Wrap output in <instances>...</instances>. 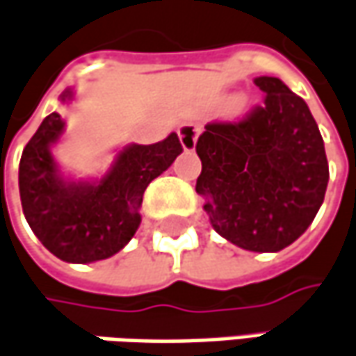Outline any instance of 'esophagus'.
Wrapping results in <instances>:
<instances>
[{
  "label": "esophagus",
  "mask_w": 356,
  "mask_h": 356,
  "mask_svg": "<svg viewBox=\"0 0 356 356\" xmlns=\"http://www.w3.org/2000/svg\"><path fill=\"white\" fill-rule=\"evenodd\" d=\"M201 133V127L195 125V123H183L179 127V139H181V145L185 151H193L197 145V137Z\"/></svg>",
  "instance_id": "1"
}]
</instances>
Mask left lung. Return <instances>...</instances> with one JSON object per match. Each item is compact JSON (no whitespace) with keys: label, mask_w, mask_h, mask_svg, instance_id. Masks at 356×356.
Returning a JSON list of instances; mask_svg holds the SVG:
<instances>
[{"label":"left lung","mask_w":356,"mask_h":356,"mask_svg":"<svg viewBox=\"0 0 356 356\" xmlns=\"http://www.w3.org/2000/svg\"><path fill=\"white\" fill-rule=\"evenodd\" d=\"M267 93L235 123H207L197 139L213 229L241 249L277 253L297 241L323 205L329 163L307 103L279 77H255Z\"/></svg>","instance_id":"obj_1"}]
</instances>
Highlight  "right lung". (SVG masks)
Listing matches in <instances>:
<instances>
[{"mask_svg": "<svg viewBox=\"0 0 356 356\" xmlns=\"http://www.w3.org/2000/svg\"><path fill=\"white\" fill-rule=\"evenodd\" d=\"M73 89L59 101L70 103ZM59 113L43 119L19 161V197L27 223L43 247L67 263H93L119 253L141 223L143 193L183 151L177 133L153 145H125L97 181L61 175L54 145L63 135Z\"/></svg>", "mask_w": 356, "mask_h": 356, "instance_id": "obj_1", "label": "right lung"}]
</instances>
